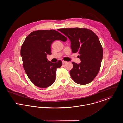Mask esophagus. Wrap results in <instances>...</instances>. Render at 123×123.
Segmentation results:
<instances>
[{
  "label": "esophagus",
  "mask_w": 123,
  "mask_h": 123,
  "mask_svg": "<svg viewBox=\"0 0 123 123\" xmlns=\"http://www.w3.org/2000/svg\"><path fill=\"white\" fill-rule=\"evenodd\" d=\"M67 62V61H64V60H63L62 61V63L64 64H65V63H66Z\"/></svg>",
  "instance_id": "34e87169"
}]
</instances>
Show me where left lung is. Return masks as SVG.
Returning a JSON list of instances; mask_svg holds the SVG:
<instances>
[{
  "instance_id": "left-lung-1",
  "label": "left lung",
  "mask_w": 123,
  "mask_h": 123,
  "mask_svg": "<svg viewBox=\"0 0 123 123\" xmlns=\"http://www.w3.org/2000/svg\"><path fill=\"white\" fill-rule=\"evenodd\" d=\"M71 40L72 53L78 52L80 64L72 62L70 74L72 80L80 85L91 82L99 72L103 50L99 38L93 31L86 28L59 29Z\"/></svg>"
}]
</instances>
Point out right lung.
<instances>
[{"label":"right lung","mask_w":123,"mask_h":123,"mask_svg":"<svg viewBox=\"0 0 123 123\" xmlns=\"http://www.w3.org/2000/svg\"><path fill=\"white\" fill-rule=\"evenodd\" d=\"M56 40L64 41L65 36L54 30L35 31L26 37L21 48L23 65L31 81L37 86L45 88L56 79V70L62 65L61 60L53 63L47 60L51 44Z\"/></svg>","instance_id":"right-lung-1"}]
</instances>
